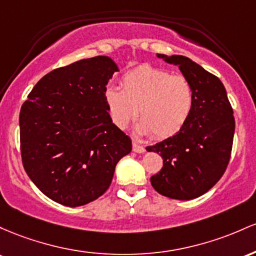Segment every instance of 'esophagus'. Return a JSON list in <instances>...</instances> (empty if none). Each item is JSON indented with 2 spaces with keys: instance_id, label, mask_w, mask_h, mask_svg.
Here are the masks:
<instances>
[{
  "instance_id": "34e87169",
  "label": "esophagus",
  "mask_w": 256,
  "mask_h": 256,
  "mask_svg": "<svg viewBox=\"0 0 256 256\" xmlns=\"http://www.w3.org/2000/svg\"><path fill=\"white\" fill-rule=\"evenodd\" d=\"M133 151L138 152V154H142V152L145 151V148H144L142 145H140V144H138L136 142H133Z\"/></svg>"
}]
</instances>
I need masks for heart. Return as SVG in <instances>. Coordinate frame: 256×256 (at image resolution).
Segmentation results:
<instances>
[{"instance_id":"obj_1","label":"heart","mask_w":256,"mask_h":256,"mask_svg":"<svg viewBox=\"0 0 256 256\" xmlns=\"http://www.w3.org/2000/svg\"><path fill=\"white\" fill-rule=\"evenodd\" d=\"M120 90L108 86L104 99L111 120L126 129L138 116V130L154 139L174 136L185 127L194 104V90L188 77L142 65L122 76Z\"/></svg>"}]
</instances>
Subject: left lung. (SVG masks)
Instances as JSON below:
<instances>
[{
  "label": "left lung",
  "instance_id": "obj_1",
  "mask_svg": "<svg viewBox=\"0 0 256 256\" xmlns=\"http://www.w3.org/2000/svg\"><path fill=\"white\" fill-rule=\"evenodd\" d=\"M157 56L179 66L194 87V104L179 133L146 148L163 158L160 173L151 176V185L166 197L194 200L210 190L228 168L234 134V110L215 74L188 56Z\"/></svg>",
  "mask_w": 256,
  "mask_h": 256
}]
</instances>
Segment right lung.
<instances>
[{
	"instance_id": "right-lung-1",
	"label": "right lung",
	"mask_w": 256,
	"mask_h": 256,
	"mask_svg": "<svg viewBox=\"0 0 256 256\" xmlns=\"http://www.w3.org/2000/svg\"><path fill=\"white\" fill-rule=\"evenodd\" d=\"M118 70L108 56L78 60L43 76L19 114L25 172L54 202L80 206L105 194L132 140L114 124L104 99Z\"/></svg>"
}]
</instances>
